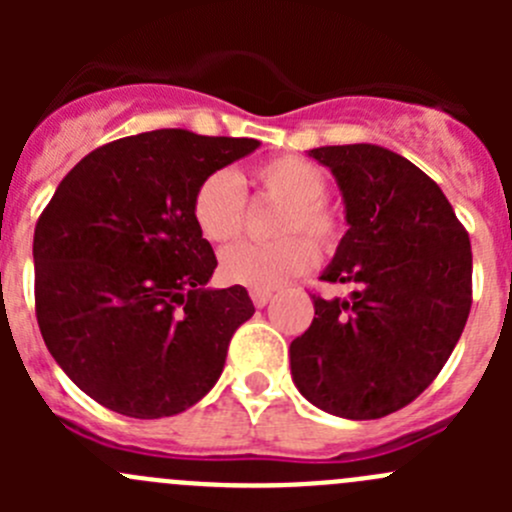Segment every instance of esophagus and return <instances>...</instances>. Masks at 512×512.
Instances as JSON below:
<instances>
[{"label":"esophagus","instance_id":"esophagus-1","mask_svg":"<svg viewBox=\"0 0 512 512\" xmlns=\"http://www.w3.org/2000/svg\"><path fill=\"white\" fill-rule=\"evenodd\" d=\"M250 297H252V302H255V307H265V304L272 299V292H257V289H255Z\"/></svg>","mask_w":512,"mask_h":512}]
</instances>
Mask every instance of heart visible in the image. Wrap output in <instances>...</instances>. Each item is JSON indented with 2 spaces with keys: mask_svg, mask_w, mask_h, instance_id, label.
I'll return each mask as SVG.
<instances>
[{
  "mask_svg": "<svg viewBox=\"0 0 512 512\" xmlns=\"http://www.w3.org/2000/svg\"><path fill=\"white\" fill-rule=\"evenodd\" d=\"M245 190L280 203L270 225L272 235L280 237L227 247L220 257V275L230 285L270 292L314 265L313 241L322 252H334L342 245L344 215L324 195L327 175L299 156L260 160L240 175L215 170L200 180L193 195V220L205 240L223 245L240 235Z\"/></svg>",
  "mask_w": 512,
  "mask_h": 512,
  "instance_id": "heart-1",
  "label": "heart"
}]
</instances>
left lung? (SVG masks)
I'll list each match as a JSON object with an SVG mask.
<instances>
[{"instance_id":"8db88e82","label":"left lung","mask_w":512,"mask_h":512,"mask_svg":"<svg viewBox=\"0 0 512 512\" xmlns=\"http://www.w3.org/2000/svg\"><path fill=\"white\" fill-rule=\"evenodd\" d=\"M349 230L322 280L349 299L312 294L314 319L289 347L307 401L354 421L389 416L431 386L461 339L473 302L466 227L411 160L371 143L324 146Z\"/></svg>"}]
</instances>
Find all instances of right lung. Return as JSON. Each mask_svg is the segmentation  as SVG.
<instances>
[{"label": "right lung", "mask_w": 512, "mask_h": 512, "mask_svg": "<svg viewBox=\"0 0 512 512\" xmlns=\"http://www.w3.org/2000/svg\"><path fill=\"white\" fill-rule=\"evenodd\" d=\"M255 138L160 128L118 138L66 173L34 230L36 322L84 394L131 418L198 404L255 314L245 287L205 289L218 267L193 220L200 180Z\"/></svg>", "instance_id": "right-lung-1"}]
</instances>
